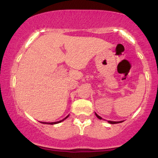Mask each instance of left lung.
<instances>
[{
	"label": "left lung",
	"instance_id": "1",
	"mask_svg": "<svg viewBox=\"0 0 158 158\" xmlns=\"http://www.w3.org/2000/svg\"><path fill=\"white\" fill-rule=\"evenodd\" d=\"M95 114H96V116H97V118H99V119H102V118L101 117H99V115H98V114H97L95 113ZM123 121H119V122H115V121H108V123H109L110 124H116V123H122Z\"/></svg>",
	"mask_w": 158,
	"mask_h": 158
}]
</instances>
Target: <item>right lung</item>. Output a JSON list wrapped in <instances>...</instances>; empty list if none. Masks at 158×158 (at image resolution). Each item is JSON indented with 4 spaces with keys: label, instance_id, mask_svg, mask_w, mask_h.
<instances>
[{
    "label": "right lung",
    "instance_id": "obj_1",
    "mask_svg": "<svg viewBox=\"0 0 158 158\" xmlns=\"http://www.w3.org/2000/svg\"><path fill=\"white\" fill-rule=\"evenodd\" d=\"M69 117V115H68L66 117H65V118H64L63 119H61V120H60V121H58V122H52V123H46V122H41V123H43V124H49V125H54V124H57V123H61V122H62V121H64L65 119H67L68 118V117Z\"/></svg>",
    "mask_w": 158,
    "mask_h": 158
}]
</instances>
